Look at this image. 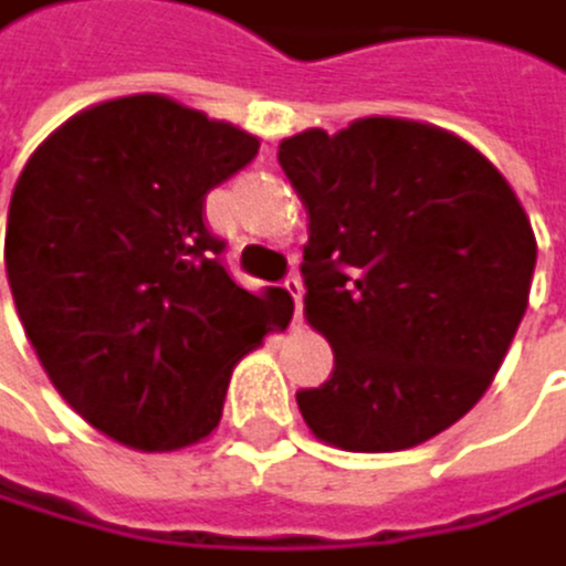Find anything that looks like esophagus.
<instances>
[{
  "mask_svg": "<svg viewBox=\"0 0 566 566\" xmlns=\"http://www.w3.org/2000/svg\"><path fill=\"white\" fill-rule=\"evenodd\" d=\"M283 286H286V294L294 297V322H301V315H304V283H301V276H286Z\"/></svg>",
  "mask_w": 566,
  "mask_h": 566,
  "instance_id": "esophagus-1",
  "label": "esophagus"
}]
</instances>
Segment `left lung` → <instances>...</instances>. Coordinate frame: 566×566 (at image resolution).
Returning a JSON list of instances; mask_svg holds the SVG:
<instances>
[{
    "label": "left lung",
    "instance_id": "8db88e82",
    "mask_svg": "<svg viewBox=\"0 0 566 566\" xmlns=\"http://www.w3.org/2000/svg\"><path fill=\"white\" fill-rule=\"evenodd\" d=\"M307 209L304 315L336 367L301 388L315 438L346 451L430 441L480 402L528 307L536 234L476 146L402 118L280 143Z\"/></svg>",
    "mask_w": 566,
    "mask_h": 566
}]
</instances>
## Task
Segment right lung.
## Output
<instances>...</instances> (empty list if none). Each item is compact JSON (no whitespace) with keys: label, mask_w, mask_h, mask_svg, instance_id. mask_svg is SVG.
<instances>
[{"label":"right lung","mask_w":566,"mask_h":566,"mask_svg":"<svg viewBox=\"0 0 566 566\" xmlns=\"http://www.w3.org/2000/svg\"><path fill=\"white\" fill-rule=\"evenodd\" d=\"M259 139L157 94L80 111L27 160L6 223V276L30 346L80 417L139 451L202 441L230 370L286 328V290L223 269L206 196Z\"/></svg>","instance_id":"right-lung-1"}]
</instances>
